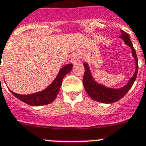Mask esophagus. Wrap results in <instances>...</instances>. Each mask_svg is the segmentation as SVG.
Here are the masks:
<instances>
[{"mask_svg": "<svg viewBox=\"0 0 146 146\" xmlns=\"http://www.w3.org/2000/svg\"><path fill=\"white\" fill-rule=\"evenodd\" d=\"M71 62L72 63L74 64V65H77L81 62V57H80V55L78 54V53H73L71 56Z\"/></svg>", "mask_w": 146, "mask_h": 146, "instance_id": "obj_1", "label": "esophagus"}]
</instances>
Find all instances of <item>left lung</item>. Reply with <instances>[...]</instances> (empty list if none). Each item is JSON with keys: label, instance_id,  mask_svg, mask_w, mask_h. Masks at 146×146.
I'll return each instance as SVG.
<instances>
[{"label": "left lung", "instance_id": "obj_1", "mask_svg": "<svg viewBox=\"0 0 146 146\" xmlns=\"http://www.w3.org/2000/svg\"><path fill=\"white\" fill-rule=\"evenodd\" d=\"M121 34L119 38L123 39L125 44L129 46L132 49V56L135 58V66H136L133 76L129 80L128 83L125 86L120 89H113V88L106 87L103 85L100 84L98 82H96L93 78L88 64L86 62L84 63L85 71L84 78H83V84H84L85 90L92 99L98 102H102V103H112V102H117L118 100L121 99L131 89L137 77V71H138V62H137L136 52L129 38V34L123 31H121Z\"/></svg>", "mask_w": 146, "mask_h": 146}]
</instances>
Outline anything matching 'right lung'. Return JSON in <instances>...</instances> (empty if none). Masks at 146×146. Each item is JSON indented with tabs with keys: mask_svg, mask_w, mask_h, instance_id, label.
I'll use <instances>...</instances> for the list:
<instances>
[{
	"mask_svg": "<svg viewBox=\"0 0 146 146\" xmlns=\"http://www.w3.org/2000/svg\"><path fill=\"white\" fill-rule=\"evenodd\" d=\"M73 68L72 64H68L65 66L62 67L60 69L58 75L55 78L53 82L45 89L39 92L34 93L31 94H19L13 92L10 90L11 93L15 96L16 98L24 102L25 103L32 106H40L44 105L49 104L53 102L58 94L60 89L61 87L62 79L67 73L71 71Z\"/></svg>",
	"mask_w": 146,
	"mask_h": 146,
	"instance_id": "add662e5",
	"label": "right lung"
}]
</instances>
